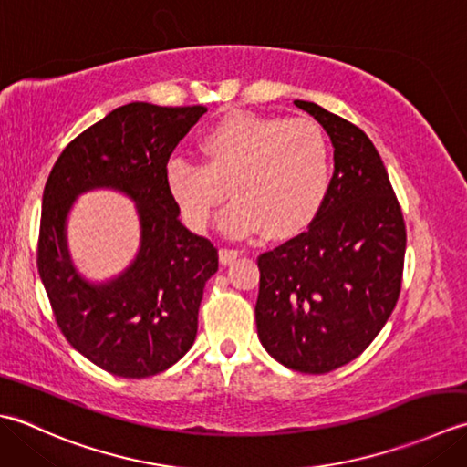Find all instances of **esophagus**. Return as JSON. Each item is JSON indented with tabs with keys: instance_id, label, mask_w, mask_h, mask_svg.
Listing matches in <instances>:
<instances>
[{
	"instance_id": "esophagus-1",
	"label": "esophagus",
	"mask_w": 467,
	"mask_h": 467,
	"mask_svg": "<svg viewBox=\"0 0 467 467\" xmlns=\"http://www.w3.org/2000/svg\"><path fill=\"white\" fill-rule=\"evenodd\" d=\"M242 255L240 250H234V247H222L220 250V262L222 264H232L234 260H237Z\"/></svg>"
}]
</instances>
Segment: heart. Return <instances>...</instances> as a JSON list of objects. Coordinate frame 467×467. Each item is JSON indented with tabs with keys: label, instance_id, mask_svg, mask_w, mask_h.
I'll list each match as a JSON object with an SVG mask.
<instances>
[{
	"label": "heart",
	"instance_id": "b5f03b06",
	"mask_svg": "<svg viewBox=\"0 0 467 467\" xmlns=\"http://www.w3.org/2000/svg\"><path fill=\"white\" fill-rule=\"evenodd\" d=\"M203 165L173 157L165 187L181 220L205 232L227 199L222 230L232 237H286L304 230L327 202L330 142L317 122L232 112L197 142Z\"/></svg>",
	"mask_w": 467,
	"mask_h": 467
}]
</instances>
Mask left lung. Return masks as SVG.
<instances>
[{
  "instance_id": "left-lung-1",
  "label": "left lung",
  "mask_w": 467,
  "mask_h": 467,
  "mask_svg": "<svg viewBox=\"0 0 467 467\" xmlns=\"http://www.w3.org/2000/svg\"><path fill=\"white\" fill-rule=\"evenodd\" d=\"M335 147L327 202L308 230L258 258L255 327L292 370L330 373L375 340L399 300L407 232L387 169L353 122L294 100Z\"/></svg>"
}]
</instances>
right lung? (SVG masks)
<instances>
[{
    "label": "right lung",
    "instance_id": "right-lung-1",
    "mask_svg": "<svg viewBox=\"0 0 467 467\" xmlns=\"http://www.w3.org/2000/svg\"><path fill=\"white\" fill-rule=\"evenodd\" d=\"M205 107L130 102L68 142L46 181L37 272L66 340L107 373L145 379L175 365L197 335L217 247L181 223L165 167ZM112 186L138 202L141 247L119 279L90 285L73 270L63 225L73 199Z\"/></svg>",
    "mask_w": 467,
    "mask_h": 467
}]
</instances>
